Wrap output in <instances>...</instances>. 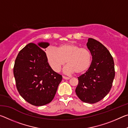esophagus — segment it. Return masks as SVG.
Wrapping results in <instances>:
<instances>
[{"instance_id":"obj_1","label":"esophagus","mask_w":128,"mask_h":128,"mask_svg":"<svg viewBox=\"0 0 128 128\" xmlns=\"http://www.w3.org/2000/svg\"><path fill=\"white\" fill-rule=\"evenodd\" d=\"M62 78L64 80H69V79H70V78L68 77H66V76H62Z\"/></svg>"}]
</instances>
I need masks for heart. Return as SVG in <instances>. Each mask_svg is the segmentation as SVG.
I'll return each instance as SVG.
<instances>
[{"instance_id": "heart-1", "label": "heart", "mask_w": 128, "mask_h": 128, "mask_svg": "<svg viewBox=\"0 0 128 128\" xmlns=\"http://www.w3.org/2000/svg\"><path fill=\"white\" fill-rule=\"evenodd\" d=\"M47 61L55 72H58L66 63L64 72L70 74L84 73L90 69L92 56L90 51L74 43H64L56 47H48L45 51Z\"/></svg>"}]
</instances>
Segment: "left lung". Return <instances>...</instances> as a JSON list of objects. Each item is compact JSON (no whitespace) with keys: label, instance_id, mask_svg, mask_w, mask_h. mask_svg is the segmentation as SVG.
I'll use <instances>...</instances> for the list:
<instances>
[{"label":"left lung","instance_id":"8db88e82","mask_svg":"<svg viewBox=\"0 0 128 128\" xmlns=\"http://www.w3.org/2000/svg\"><path fill=\"white\" fill-rule=\"evenodd\" d=\"M87 47L92 54L90 69L78 77L76 93L85 103L93 104L101 100L112 88L115 76L114 62L106 47L98 41L88 38Z\"/></svg>","mask_w":128,"mask_h":128}]
</instances>
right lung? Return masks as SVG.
Instances as JSON below:
<instances>
[{"instance_id":"obj_1","label":"right lung","mask_w":128,"mask_h":128,"mask_svg":"<svg viewBox=\"0 0 128 128\" xmlns=\"http://www.w3.org/2000/svg\"><path fill=\"white\" fill-rule=\"evenodd\" d=\"M49 45L47 42L30 43L19 52L14 62L17 89L26 101L36 106L50 103L62 80V76L50 66L43 50Z\"/></svg>"}]
</instances>
